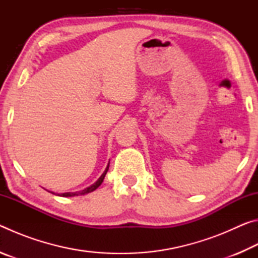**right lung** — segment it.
<instances>
[{"label":"right lung","instance_id":"add662e5","mask_svg":"<svg viewBox=\"0 0 258 258\" xmlns=\"http://www.w3.org/2000/svg\"><path fill=\"white\" fill-rule=\"evenodd\" d=\"M108 169H109V164H108V166H107L106 171L103 172V174H102L101 176H100L99 180H98L97 182H95L94 184H92V185L89 186V187H86V189L82 190V191H78V192H66V194H60V195H58V196H61V197H75V196L85 195V194H89V192L94 191L95 189H97V187H99V185H101V183L103 182V178H104V176H106Z\"/></svg>","mask_w":258,"mask_h":258}]
</instances>
